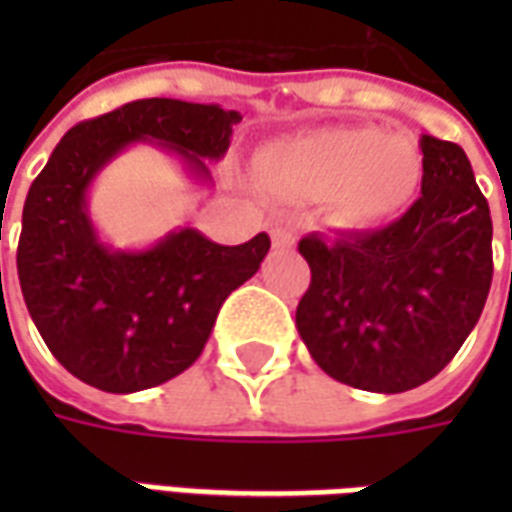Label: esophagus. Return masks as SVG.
Wrapping results in <instances>:
<instances>
[{"mask_svg":"<svg viewBox=\"0 0 512 512\" xmlns=\"http://www.w3.org/2000/svg\"><path fill=\"white\" fill-rule=\"evenodd\" d=\"M271 241L277 249H288V246L296 244V233L290 230L288 224H277V227H271Z\"/></svg>","mask_w":512,"mask_h":512,"instance_id":"obj_1","label":"esophagus"}]
</instances>
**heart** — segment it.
Listing matches in <instances>:
<instances>
[{"mask_svg": "<svg viewBox=\"0 0 512 512\" xmlns=\"http://www.w3.org/2000/svg\"><path fill=\"white\" fill-rule=\"evenodd\" d=\"M271 189L323 200L337 230L362 233L392 222L422 183V153L406 134L373 126H332L290 136L257 156Z\"/></svg>", "mask_w": 512, "mask_h": 512, "instance_id": "obj_1", "label": "heart"}]
</instances>
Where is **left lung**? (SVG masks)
Masks as SVG:
<instances>
[{
    "instance_id": "left-lung-1",
    "label": "left lung",
    "mask_w": 512,
    "mask_h": 512,
    "mask_svg": "<svg viewBox=\"0 0 512 512\" xmlns=\"http://www.w3.org/2000/svg\"><path fill=\"white\" fill-rule=\"evenodd\" d=\"M422 197L376 233L301 238L296 329L326 376L397 395L439 376L491 290V211L463 147L422 136Z\"/></svg>"
}]
</instances>
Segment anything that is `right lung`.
I'll return each instance as SVG.
<instances>
[{"mask_svg": "<svg viewBox=\"0 0 512 512\" xmlns=\"http://www.w3.org/2000/svg\"><path fill=\"white\" fill-rule=\"evenodd\" d=\"M238 112L219 104L145 98L73 126L29 186L18 282L43 343L68 373L112 395L180 376L197 362L224 299L266 260L271 238L222 246L197 227L145 249H115L90 216L95 178L123 150H169L191 180L211 186L208 161L230 147Z\"/></svg>", "mask_w": 512, "mask_h": 512, "instance_id": "obj_1", "label": "right lung"}]
</instances>
